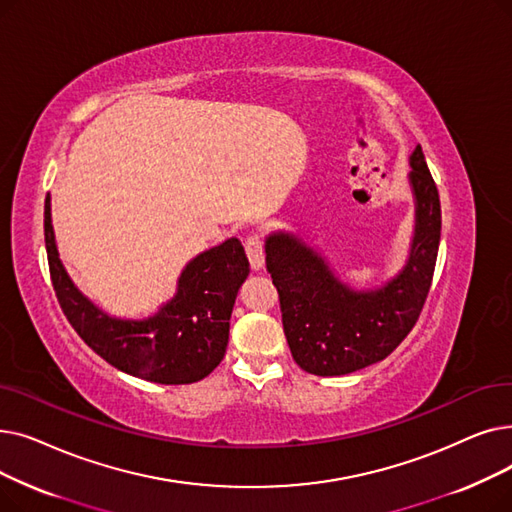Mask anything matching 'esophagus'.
Listing matches in <instances>:
<instances>
[{
  "label": "esophagus",
  "instance_id": "esophagus-1",
  "mask_svg": "<svg viewBox=\"0 0 512 512\" xmlns=\"http://www.w3.org/2000/svg\"><path fill=\"white\" fill-rule=\"evenodd\" d=\"M246 254H248L252 269L260 271L264 266V248H262V241L256 235L246 239Z\"/></svg>",
  "mask_w": 512,
  "mask_h": 512
}]
</instances>
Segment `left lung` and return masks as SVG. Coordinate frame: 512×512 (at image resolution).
<instances>
[{
	"label": "left lung",
	"instance_id": "1",
	"mask_svg": "<svg viewBox=\"0 0 512 512\" xmlns=\"http://www.w3.org/2000/svg\"><path fill=\"white\" fill-rule=\"evenodd\" d=\"M408 162L415 233L402 271L381 287H350L294 233L275 231L264 239L287 344L306 373L337 377L369 367L392 354L419 319L440 248L442 208L421 145Z\"/></svg>",
	"mask_w": 512,
	"mask_h": 512
}]
</instances>
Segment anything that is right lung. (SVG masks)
<instances>
[{
    "label": "right lung",
    "mask_w": 512,
    "mask_h": 512,
    "mask_svg": "<svg viewBox=\"0 0 512 512\" xmlns=\"http://www.w3.org/2000/svg\"><path fill=\"white\" fill-rule=\"evenodd\" d=\"M45 250L58 302L83 342L127 375L181 385L200 381L223 360L229 319L250 262L241 241L231 237L187 262L177 294L148 319H118L95 306L72 283L58 254L52 200L45 198Z\"/></svg>",
    "instance_id": "add662e5"
}]
</instances>
